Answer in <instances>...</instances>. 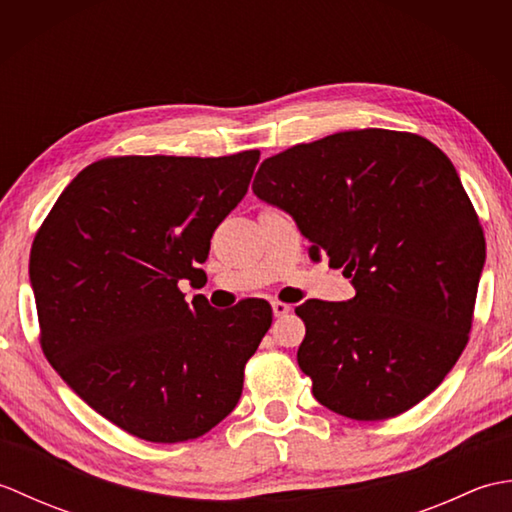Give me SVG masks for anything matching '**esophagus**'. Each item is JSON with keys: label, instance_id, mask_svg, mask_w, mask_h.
Instances as JSON below:
<instances>
[{"label": "esophagus", "instance_id": "esophagus-1", "mask_svg": "<svg viewBox=\"0 0 512 512\" xmlns=\"http://www.w3.org/2000/svg\"><path fill=\"white\" fill-rule=\"evenodd\" d=\"M292 308L288 306V303H284V301H273V314L275 317L279 319V317H286V314L290 312Z\"/></svg>", "mask_w": 512, "mask_h": 512}]
</instances>
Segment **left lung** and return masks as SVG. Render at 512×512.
Segmentation results:
<instances>
[{
    "label": "left lung",
    "instance_id": "8db88e82",
    "mask_svg": "<svg viewBox=\"0 0 512 512\" xmlns=\"http://www.w3.org/2000/svg\"><path fill=\"white\" fill-rule=\"evenodd\" d=\"M253 193L290 213L310 259L328 257L356 290L295 308L314 398L363 422L427 398L469 343L486 259L451 160L418 134L356 129L266 158Z\"/></svg>",
    "mask_w": 512,
    "mask_h": 512
}]
</instances>
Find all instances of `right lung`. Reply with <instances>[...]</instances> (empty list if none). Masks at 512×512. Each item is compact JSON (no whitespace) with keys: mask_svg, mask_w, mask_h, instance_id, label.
<instances>
[{"mask_svg":"<svg viewBox=\"0 0 512 512\" xmlns=\"http://www.w3.org/2000/svg\"><path fill=\"white\" fill-rule=\"evenodd\" d=\"M259 151L92 162L54 202L30 250L41 350L81 400L132 436L195 440L237 405L273 323L264 299L184 301L211 237L242 202Z\"/></svg>","mask_w":512,"mask_h":512,"instance_id":"right-lung-1","label":"right lung"}]
</instances>
